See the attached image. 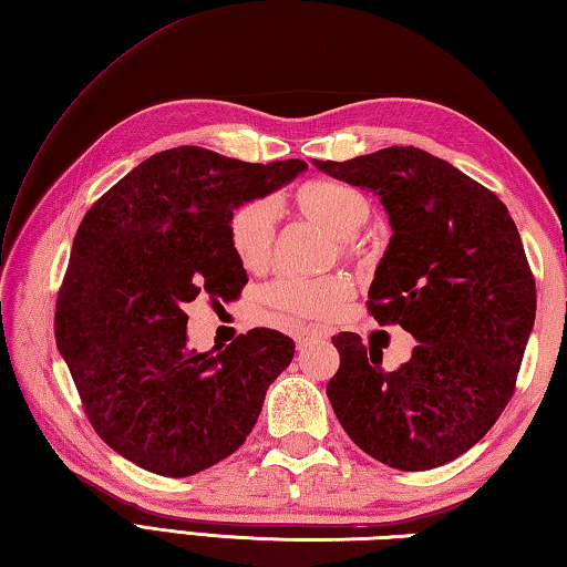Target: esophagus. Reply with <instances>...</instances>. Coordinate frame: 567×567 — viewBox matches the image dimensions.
<instances>
[{
  "mask_svg": "<svg viewBox=\"0 0 567 567\" xmlns=\"http://www.w3.org/2000/svg\"><path fill=\"white\" fill-rule=\"evenodd\" d=\"M313 338H326V328H318V326H313V328H303V330H298V333L293 336V340H296V346H298V348L308 346V340H313Z\"/></svg>",
  "mask_w": 567,
  "mask_h": 567,
  "instance_id": "1",
  "label": "esophagus"
}]
</instances>
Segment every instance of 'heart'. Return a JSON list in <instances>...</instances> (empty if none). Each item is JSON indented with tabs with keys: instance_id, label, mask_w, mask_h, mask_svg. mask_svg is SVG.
Here are the masks:
<instances>
[{
	"instance_id": "heart-1",
	"label": "heart",
	"mask_w": 567,
	"mask_h": 567,
	"mask_svg": "<svg viewBox=\"0 0 567 567\" xmlns=\"http://www.w3.org/2000/svg\"><path fill=\"white\" fill-rule=\"evenodd\" d=\"M293 207L301 217L320 224L340 239L343 251H352V234L365 227L372 205L360 189L338 179H313L296 189ZM276 227V207L271 199L256 197L241 202L227 217V244L241 269L261 271L269 264ZM352 293V284L343 274L284 276L264 288V301L276 313L296 320H326L340 311Z\"/></svg>"
}]
</instances>
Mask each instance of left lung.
<instances>
[{
	"mask_svg": "<svg viewBox=\"0 0 567 567\" xmlns=\"http://www.w3.org/2000/svg\"><path fill=\"white\" fill-rule=\"evenodd\" d=\"M313 165L380 197L392 237L368 308L416 340L412 358L384 372L382 350L358 333L333 336L340 368L326 392L338 422L400 472L452 462L504 412L536 320L516 224L494 192L420 147Z\"/></svg>",
	"mask_w": 567,
	"mask_h": 567,
	"instance_id": "left-lung-1",
	"label": "left lung"
}]
</instances>
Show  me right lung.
<instances>
[{
    "label": "right lung",
    "mask_w": 567,
    "mask_h": 567,
    "mask_svg": "<svg viewBox=\"0 0 567 567\" xmlns=\"http://www.w3.org/2000/svg\"><path fill=\"white\" fill-rule=\"evenodd\" d=\"M306 167L183 145L147 157L85 212L56 301V346L93 430L127 462L192 476L254 430L293 340L254 328L217 355L197 352L183 306L239 296L247 271L227 244L229 212Z\"/></svg>",
    "instance_id": "obj_1"
}]
</instances>
